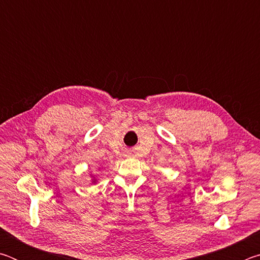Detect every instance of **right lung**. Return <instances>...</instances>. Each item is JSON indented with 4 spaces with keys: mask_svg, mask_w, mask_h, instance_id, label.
<instances>
[{
    "mask_svg": "<svg viewBox=\"0 0 260 260\" xmlns=\"http://www.w3.org/2000/svg\"><path fill=\"white\" fill-rule=\"evenodd\" d=\"M90 178H91V183H96V182H98V179H96V177H94L93 174H90Z\"/></svg>",
    "mask_w": 260,
    "mask_h": 260,
    "instance_id": "right-lung-1",
    "label": "right lung"
}]
</instances>
